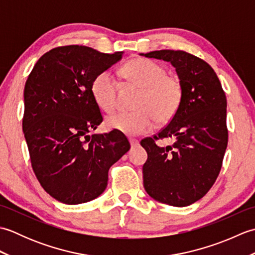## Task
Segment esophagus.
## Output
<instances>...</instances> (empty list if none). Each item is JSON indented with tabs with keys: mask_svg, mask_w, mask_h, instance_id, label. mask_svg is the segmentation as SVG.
<instances>
[{
	"mask_svg": "<svg viewBox=\"0 0 255 255\" xmlns=\"http://www.w3.org/2000/svg\"><path fill=\"white\" fill-rule=\"evenodd\" d=\"M129 142H130L131 147H134V145L139 144V141H138V140H137V139H134V138H130V139H129Z\"/></svg>",
	"mask_w": 255,
	"mask_h": 255,
	"instance_id": "34e87169",
	"label": "esophagus"
}]
</instances>
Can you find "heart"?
<instances>
[{
    "label": "heart",
    "mask_w": 255,
    "mask_h": 255,
    "mask_svg": "<svg viewBox=\"0 0 255 255\" xmlns=\"http://www.w3.org/2000/svg\"><path fill=\"white\" fill-rule=\"evenodd\" d=\"M131 83L141 89L134 112H117L105 119L107 128L128 136H139L149 131L155 121L167 123L175 116L183 99L180 79L166 74L161 64L150 59L136 58L122 69ZM92 95L103 111L112 112L117 105L118 83L110 70L96 74L91 85Z\"/></svg>",
    "instance_id": "obj_1"
}]
</instances>
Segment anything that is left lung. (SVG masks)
<instances>
[{
	"mask_svg": "<svg viewBox=\"0 0 255 255\" xmlns=\"http://www.w3.org/2000/svg\"><path fill=\"white\" fill-rule=\"evenodd\" d=\"M140 56L170 62L183 85L175 116L140 143L148 153L142 166L145 192L160 203L184 207L205 196L223 165L228 143L226 94L214 69L191 53L164 49ZM163 137L174 138L175 143H155Z\"/></svg>",
	"mask_w": 255,
	"mask_h": 255,
	"instance_id": "1",
	"label": "left lung"
}]
</instances>
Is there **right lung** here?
Instances as JSON below:
<instances>
[{"mask_svg": "<svg viewBox=\"0 0 255 255\" xmlns=\"http://www.w3.org/2000/svg\"><path fill=\"white\" fill-rule=\"evenodd\" d=\"M123 53L78 45L53 48L26 81L23 131L32 170L42 188L63 204L99 197L110 167L130 149L127 138L115 130L89 134L103 122L92 81Z\"/></svg>", "mask_w": 255, "mask_h": 255, "instance_id": "1", "label": "right lung"}]
</instances>
